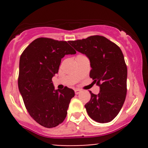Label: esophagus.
Segmentation results:
<instances>
[{
	"instance_id": "34e87169",
	"label": "esophagus",
	"mask_w": 148,
	"mask_h": 148,
	"mask_svg": "<svg viewBox=\"0 0 148 148\" xmlns=\"http://www.w3.org/2000/svg\"><path fill=\"white\" fill-rule=\"evenodd\" d=\"M74 92H75L76 95H79V93L81 92V90L80 89H76L75 90H74Z\"/></svg>"
}]
</instances>
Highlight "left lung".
<instances>
[{
	"mask_svg": "<svg viewBox=\"0 0 148 148\" xmlns=\"http://www.w3.org/2000/svg\"><path fill=\"white\" fill-rule=\"evenodd\" d=\"M68 42L89 58L90 77L100 88L98 95L90 91V100L85 105L88 115L97 123H109L121 110L127 95V68L121 49L100 35Z\"/></svg>",
	"mask_w": 148,
	"mask_h": 148,
	"instance_id": "1",
	"label": "left lung"
}]
</instances>
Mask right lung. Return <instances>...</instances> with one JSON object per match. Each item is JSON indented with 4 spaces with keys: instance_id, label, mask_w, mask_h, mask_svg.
<instances>
[{
    "instance_id": "add662e5",
    "label": "right lung",
    "mask_w": 148,
    "mask_h": 148,
    "mask_svg": "<svg viewBox=\"0 0 148 148\" xmlns=\"http://www.w3.org/2000/svg\"><path fill=\"white\" fill-rule=\"evenodd\" d=\"M76 53L66 41L40 37L21 55L18 90L28 113L42 126L55 127L67 116L74 91L67 87L56 90L52 78L58 72L61 59Z\"/></svg>"
}]
</instances>
